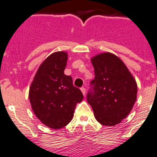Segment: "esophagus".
I'll use <instances>...</instances> for the list:
<instances>
[{"label": "esophagus", "mask_w": 157, "mask_h": 157, "mask_svg": "<svg viewBox=\"0 0 157 157\" xmlns=\"http://www.w3.org/2000/svg\"><path fill=\"white\" fill-rule=\"evenodd\" d=\"M80 90H81V92H82V93H83V96H85V94H86V89L84 88V87H81V88H80Z\"/></svg>", "instance_id": "1"}]
</instances>
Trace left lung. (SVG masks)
I'll return each mask as SVG.
<instances>
[{
	"label": "left lung",
	"instance_id": "1",
	"mask_svg": "<svg viewBox=\"0 0 157 157\" xmlns=\"http://www.w3.org/2000/svg\"><path fill=\"white\" fill-rule=\"evenodd\" d=\"M94 79L93 91L87 94V102L95 118L107 126L118 125L132 111L137 98V83L119 57L111 52L91 58Z\"/></svg>",
	"mask_w": 157,
	"mask_h": 157
}]
</instances>
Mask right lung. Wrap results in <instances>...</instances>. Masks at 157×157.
<instances>
[{"instance_id":"obj_1","label":"right lung","mask_w":157,"mask_h":157,"mask_svg":"<svg viewBox=\"0 0 157 157\" xmlns=\"http://www.w3.org/2000/svg\"><path fill=\"white\" fill-rule=\"evenodd\" d=\"M68 54L64 51L49 55L41 63L29 87L32 111L49 128H61L70 122L83 94L64 74Z\"/></svg>"}]
</instances>
